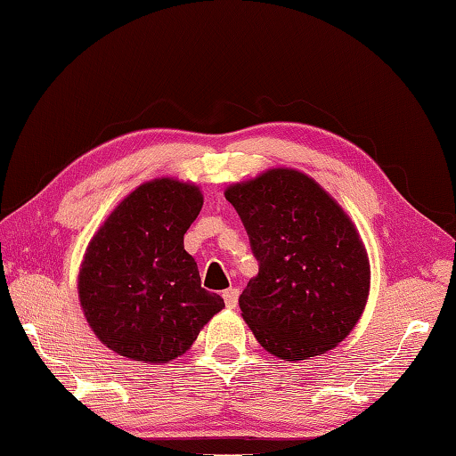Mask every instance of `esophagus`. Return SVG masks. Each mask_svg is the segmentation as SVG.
<instances>
[{
    "label": "esophagus",
    "mask_w": 456,
    "mask_h": 456,
    "mask_svg": "<svg viewBox=\"0 0 456 456\" xmlns=\"http://www.w3.org/2000/svg\"><path fill=\"white\" fill-rule=\"evenodd\" d=\"M222 297H224V302H226V307H230V309H234L236 305H238V289H226V291H222Z\"/></svg>",
    "instance_id": "1"
}]
</instances>
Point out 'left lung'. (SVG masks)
<instances>
[{"mask_svg": "<svg viewBox=\"0 0 456 456\" xmlns=\"http://www.w3.org/2000/svg\"><path fill=\"white\" fill-rule=\"evenodd\" d=\"M224 196L260 262L238 299L257 343L286 362L338 347L362 317L371 283L354 220L296 168H270Z\"/></svg>", "mask_w": 456, "mask_h": 456, "instance_id": "1", "label": "left lung"}]
</instances>
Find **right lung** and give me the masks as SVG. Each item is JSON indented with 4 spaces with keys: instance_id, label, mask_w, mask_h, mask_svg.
<instances>
[{
    "instance_id": "obj_1",
    "label": "right lung",
    "mask_w": 456,
    "mask_h": 456,
    "mask_svg": "<svg viewBox=\"0 0 456 456\" xmlns=\"http://www.w3.org/2000/svg\"><path fill=\"white\" fill-rule=\"evenodd\" d=\"M200 188L162 176L115 206L85 250L77 289L102 346L142 363L191 349L224 299L200 286L184 234L200 214Z\"/></svg>"
}]
</instances>
